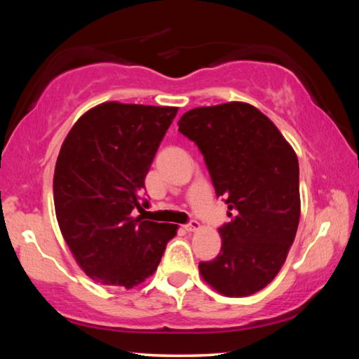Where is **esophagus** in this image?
I'll list each match as a JSON object with an SVG mask.
<instances>
[{"label":"esophagus","mask_w":359,"mask_h":359,"mask_svg":"<svg viewBox=\"0 0 359 359\" xmlns=\"http://www.w3.org/2000/svg\"><path fill=\"white\" fill-rule=\"evenodd\" d=\"M184 228L188 231V233H193V231H198L199 228H201V224H199V222H196V220H191L190 223H187Z\"/></svg>","instance_id":"1"}]
</instances>
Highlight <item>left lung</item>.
Segmentation results:
<instances>
[{"instance_id":"1","label":"left lung","mask_w":359,"mask_h":359,"mask_svg":"<svg viewBox=\"0 0 359 359\" xmlns=\"http://www.w3.org/2000/svg\"><path fill=\"white\" fill-rule=\"evenodd\" d=\"M179 131L198 145L231 222L218 228L222 250L199 263L220 294L250 296L274 280L301 215L297 156L277 126L247 102L196 107Z\"/></svg>"}]
</instances>
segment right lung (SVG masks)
Wrapping results in <instances>:
<instances>
[{
  "instance_id": "1",
  "label": "right lung",
  "mask_w": 359,
  "mask_h": 359,
  "mask_svg": "<svg viewBox=\"0 0 359 359\" xmlns=\"http://www.w3.org/2000/svg\"><path fill=\"white\" fill-rule=\"evenodd\" d=\"M177 107L102 102L66 136L53 174L60 231L95 282L130 290L160 264L177 224L133 215Z\"/></svg>"
}]
</instances>
